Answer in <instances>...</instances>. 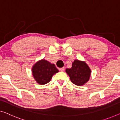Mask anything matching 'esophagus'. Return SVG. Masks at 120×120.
Segmentation results:
<instances>
[{
	"instance_id": "1",
	"label": "esophagus",
	"mask_w": 120,
	"mask_h": 120,
	"mask_svg": "<svg viewBox=\"0 0 120 120\" xmlns=\"http://www.w3.org/2000/svg\"><path fill=\"white\" fill-rule=\"evenodd\" d=\"M59 70H60V71H65V68H64V67L61 68L59 69Z\"/></svg>"
}]
</instances>
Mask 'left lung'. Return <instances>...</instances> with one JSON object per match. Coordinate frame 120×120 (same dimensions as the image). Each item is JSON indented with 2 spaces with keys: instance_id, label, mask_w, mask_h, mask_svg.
Wrapping results in <instances>:
<instances>
[{
  "instance_id": "8db88e82",
  "label": "left lung",
  "mask_w": 120,
  "mask_h": 120,
  "mask_svg": "<svg viewBox=\"0 0 120 120\" xmlns=\"http://www.w3.org/2000/svg\"><path fill=\"white\" fill-rule=\"evenodd\" d=\"M66 72L69 76L71 82L80 86L88 81L91 71L85 62L75 60L71 68L66 69Z\"/></svg>"
}]
</instances>
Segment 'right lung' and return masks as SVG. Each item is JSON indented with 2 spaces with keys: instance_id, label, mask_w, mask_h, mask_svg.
Masks as SVG:
<instances>
[{
  "instance_id": "add662e5",
  "label": "right lung",
  "mask_w": 120,
  "mask_h": 120,
  "mask_svg": "<svg viewBox=\"0 0 120 120\" xmlns=\"http://www.w3.org/2000/svg\"><path fill=\"white\" fill-rule=\"evenodd\" d=\"M59 71L54 64L47 61H39L32 68V73L35 80L40 85H45L49 82L52 76Z\"/></svg>"
}]
</instances>
